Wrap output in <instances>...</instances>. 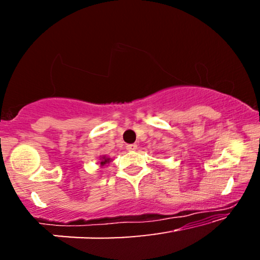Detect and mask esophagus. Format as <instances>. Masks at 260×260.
<instances>
[{
    "instance_id": "1",
    "label": "esophagus",
    "mask_w": 260,
    "mask_h": 260,
    "mask_svg": "<svg viewBox=\"0 0 260 260\" xmlns=\"http://www.w3.org/2000/svg\"><path fill=\"white\" fill-rule=\"evenodd\" d=\"M126 149L129 151H134V150H136L137 149V144H127L126 145Z\"/></svg>"
}]
</instances>
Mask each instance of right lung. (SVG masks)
Listing matches in <instances>:
<instances>
[{
	"mask_svg": "<svg viewBox=\"0 0 260 260\" xmlns=\"http://www.w3.org/2000/svg\"><path fill=\"white\" fill-rule=\"evenodd\" d=\"M101 159H102V161H101V166L102 167L105 166V165H108V163L111 162V158H108V157H106V156H102Z\"/></svg>",
	"mask_w": 260,
	"mask_h": 260,
	"instance_id": "obj_1",
	"label": "right lung"
}]
</instances>
